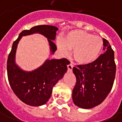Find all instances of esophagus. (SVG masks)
<instances>
[{
  "mask_svg": "<svg viewBox=\"0 0 122 122\" xmlns=\"http://www.w3.org/2000/svg\"><path fill=\"white\" fill-rule=\"evenodd\" d=\"M73 64H68L67 65V68H68V71H71L72 70H73Z\"/></svg>",
  "mask_w": 122,
  "mask_h": 122,
  "instance_id": "esophagus-1",
  "label": "esophagus"
}]
</instances>
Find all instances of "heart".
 <instances>
[{
	"label": "heart",
	"instance_id": "1",
	"mask_svg": "<svg viewBox=\"0 0 122 122\" xmlns=\"http://www.w3.org/2000/svg\"><path fill=\"white\" fill-rule=\"evenodd\" d=\"M58 47L64 53L73 50L74 59L80 64H89L96 61L103 48L100 36L92 35L83 30H73L64 36Z\"/></svg>",
	"mask_w": 122,
	"mask_h": 122
}]
</instances>
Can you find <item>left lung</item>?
Returning <instances> with one entry per match:
<instances>
[{
  "mask_svg": "<svg viewBox=\"0 0 122 122\" xmlns=\"http://www.w3.org/2000/svg\"><path fill=\"white\" fill-rule=\"evenodd\" d=\"M103 45L105 52L96 61L73 68L76 77L73 101L80 108L91 109L100 105L112 89L116 72L114 51L105 39Z\"/></svg>",
  "mask_w": 122,
  "mask_h": 122,
  "instance_id": "left-lung-1",
  "label": "left lung"
}]
</instances>
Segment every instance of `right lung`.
I'll list each match as a JSON object with an SVG mask.
<instances>
[{
  "label": "right lung",
  "instance_id": "add662e5",
  "mask_svg": "<svg viewBox=\"0 0 122 122\" xmlns=\"http://www.w3.org/2000/svg\"><path fill=\"white\" fill-rule=\"evenodd\" d=\"M58 29L53 26L39 25L30 30L21 32L12 45L7 63L8 80L12 90L23 102L30 106L45 105L51 95L52 89L67 71V59L47 60L41 66L32 72L21 70L15 63L17 46L22 36L33 33H40L48 39L51 53L57 49L53 40L56 38Z\"/></svg>",
  "mask_w": 122,
  "mask_h": 122
}]
</instances>
